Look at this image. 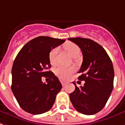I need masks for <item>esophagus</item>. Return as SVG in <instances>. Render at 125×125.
Returning <instances> with one entry per match:
<instances>
[{
  "label": "esophagus",
  "mask_w": 125,
  "mask_h": 125,
  "mask_svg": "<svg viewBox=\"0 0 125 125\" xmlns=\"http://www.w3.org/2000/svg\"><path fill=\"white\" fill-rule=\"evenodd\" d=\"M60 82H61V83H62V84L63 86H64L65 85V84L67 83V81H65L62 79H60Z\"/></svg>",
  "instance_id": "1"
}]
</instances>
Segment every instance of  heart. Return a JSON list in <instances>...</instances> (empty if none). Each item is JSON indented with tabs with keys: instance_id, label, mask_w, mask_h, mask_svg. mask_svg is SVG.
I'll return each instance as SVG.
<instances>
[{
	"instance_id": "1",
	"label": "heart",
	"mask_w": 125,
	"mask_h": 125,
	"mask_svg": "<svg viewBox=\"0 0 125 125\" xmlns=\"http://www.w3.org/2000/svg\"><path fill=\"white\" fill-rule=\"evenodd\" d=\"M64 49L73 58H77L80 54L81 50L77 45L72 42H67L63 45ZM58 52V48H53L49 53V60L52 65L56 64V55ZM75 69L73 67L58 66L55 69V74L62 79H67L75 72Z\"/></svg>"
}]
</instances>
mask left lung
<instances>
[{
	"label": "left lung",
	"instance_id": "8db88e82",
	"mask_svg": "<svg viewBox=\"0 0 125 125\" xmlns=\"http://www.w3.org/2000/svg\"><path fill=\"white\" fill-rule=\"evenodd\" d=\"M83 53V60L79 73L83 86L69 94L73 107L81 113L90 115L101 111L107 103L113 88L114 69L112 62L104 48L94 41L81 37L68 39ZM81 83V81H80Z\"/></svg>",
	"mask_w": 125,
	"mask_h": 125
}]
</instances>
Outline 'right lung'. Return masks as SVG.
Here are the masks:
<instances>
[{
    "label": "right lung",
    "instance_id": "right-lung-1",
    "mask_svg": "<svg viewBox=\"0 0 125 125\" xmlns=\"http://www.w3.org/2000/svg\"><path fill=\"white\" fill-rule=\"evenodd\" d=\"M65 40L41 36L28 42L14 60L12 69V90L20 106L33 115L42 114L53 106L62 86L51 71L49 53ZM49 76L47 83L42 76Z\"/></svg>",
    "mask_w": 125,
    "mask_h": 125
}]
</instances>
